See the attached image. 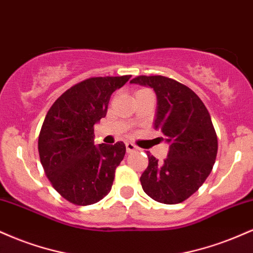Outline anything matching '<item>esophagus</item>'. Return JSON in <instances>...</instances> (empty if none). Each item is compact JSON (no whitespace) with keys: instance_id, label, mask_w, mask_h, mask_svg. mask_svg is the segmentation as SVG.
<instances>
[{"instance_id":"obj_1","label":"esophagus","mask_w":253,"mask_h":253,"mask_svg":"<svg viewBox=\"0 0 253 253\" xmlns=\"http://www.w3.org/2000/svg\"><path fill=\"white\" fill-rule=\"evenodd\" d=\"M126 150H127V152L130 153V152H134V151L138 150V147H136L135 145L132 143H126Z\"/></svg>"}]
</instances>
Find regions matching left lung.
<instances>
[{
	"label": "left lung",
	"mask_w": 253,
	"mask_h": 253,
	"mask_svg": "<svg viewBox=\"0 0 253 253\" xmlns=\"http://www.w3.org/2000/svg\"><path fill=\"white\" fill-rule=\"evenodd\" d=\"M130 83L155 90V128L169 144L164 163L147 152L149 167L140 177L141 187L157 202H183L201 187L215 163L217 138L210 113L193 90L175 80L138 76Z\"/></svg>",
	"instance_id": "obj_1"
}]
</instances>
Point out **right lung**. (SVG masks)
<instances>
[{
	"mask_svg": "<svg viewBox=\"0 0 253 253\" xmlns=\"http://www.w3.org/2000/svg\"><path fill=\"white\" fill-rule=\"evenodd\" d=\"M130 76L92 77L56 100L38 140L40 162L53 188L69 202L88 206L112 189L126 146L94 144V126L106 117L113 92Z\"/></svg>",
	"mask_w": 253,
	"mask_h": 253,
	"instance_id": "1",
	"label": "right lung"
}]
</instances>
